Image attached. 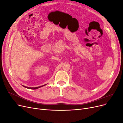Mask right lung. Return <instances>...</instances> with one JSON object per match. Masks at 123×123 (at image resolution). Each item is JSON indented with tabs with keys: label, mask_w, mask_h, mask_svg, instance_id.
Segmentation results:
<instances>
[{
	"label": "right lung",
	"mask_w": 123,
	"mask_h": 123,
	"mask_svg": "<svg viewBox=\"0 0 123 123\" xmlns=\"http://www.w3.org/2000/svg\"><path fill=\"white\" fill-rule=\"evenodd\" d=\"M44 85H43V86H44ZM43 86H40V87H33V88H31V87H25V86H24V87H25V88H28V89H38V88H40V87H42Z\"/></svg>",
	"instance_id": "add662e5"
}]
</instances>
